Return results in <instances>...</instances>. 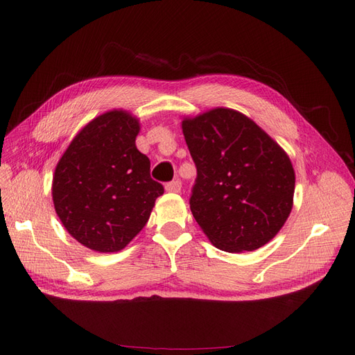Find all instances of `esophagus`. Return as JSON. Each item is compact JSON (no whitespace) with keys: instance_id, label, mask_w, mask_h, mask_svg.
Segmentation results:
<instances>
[{"instance_id":"34e87169","label":"esophagus","mask_w":355,"mask_h":355,"mask_svg":"<svg viewBox=\"0 0 355 355\" xmlns=\"http://www.w3.org/2000/svg\"><path fill=\"white\" fill-rule=\"evenodd\" d=\"M180 188H182V182L179 179L171 180V182H168V184L166 185V191L167 192H180Z\"/></svg>"}]
</instances>
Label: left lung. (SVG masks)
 <instances>
[{
	"mask_svg": "<svg viewBox=\"0 0 355 355\" xmlns=\"http://www.w3.org/2000/svg\"><path fill=\"white\" fill-rule=\"evenodd\" d=\"M197 167L189 207L209 240L230 253L275 237L293 206L295 170L250 118L216 108L182 121Z\"/></svg>",
	"mask_w": 355,
	"mask_h": 355,
	"instance_id": "1",
	"label": "left lung"
}]
</instances>
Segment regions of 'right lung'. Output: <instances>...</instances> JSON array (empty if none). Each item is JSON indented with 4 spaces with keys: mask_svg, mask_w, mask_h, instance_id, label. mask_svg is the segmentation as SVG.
<instances>
[{
    "mask_svg": "<svg viewBox=\"0 0 355 355\" xmlns=\"http://www.w3.org/2000/svg\"><path fill=\"white\" fill-rule=\"evenodd\" d=\"M139 121L125 111L99 115L73 137L53 176L63 227L94 252H118L145 227L164 188L136 148Z\"/></svg>",
    "mask_w": 355,
    "mask_h": 355,
    "instance_id": "right-lung-1",
    "label": "right lung"
}]
</instances>
